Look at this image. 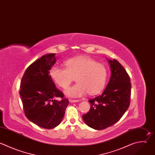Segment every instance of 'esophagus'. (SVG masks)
Returning a JSON list of instances; mask_svg holds the SVG:
<instances>
[{
    "mask_svg": "<svg viewBox=\"0 0 155 155\" xmlns=\"http://www.w3.org/2000/svg\"><path fill=\"white\" fill-rule=\"evenodd\" d=\"M69 102H71V103H75V102L78 101V100H72V99H69Z\"/></svg>",
    "mask_w": 155,
    "mask_h": 155,
    "instance_id": "obj_1",
    "label": "esophagus"
}]
</instances>
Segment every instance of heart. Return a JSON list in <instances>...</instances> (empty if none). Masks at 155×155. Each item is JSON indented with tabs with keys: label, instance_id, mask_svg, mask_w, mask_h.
Returning a JSON list of instances; mask_svg holds the SVG:
<instances>
[{
	"label": "heart",
	"instance_id": "1",
	"mask_svg": "<svg viewBox=\"0 0 155 155\" xmlns=\"http://www.w3.org/2000/svg\"><path fill=\"white\" fill-rule=\"evenodd\" d=\"M65 66H54L49 74L52 80L63 89L67 88L75 77L77 83L65 91L67 95L79 97L87 92L96 95L105 87L108 71L104 64L97 63L89 57L80 56L68 60Z\"/></svg>",
	"mask_w": 155,
	"mask_h": 155
}]
</instances>
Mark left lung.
Listing matches in <instances>:
<instances>
[{
  "instance_id": "1",
  "label": "left lung",
  "mask_w": 155,
  "mask_h": 155,
  "mask_svg": "<svg viewBox=\"0 0 155 155\" xmlns=\"http://www.w3.org/2000/svg\"><path fill=\"white\" fill-rule=\"evenodd\" d=\"M111 75L105 91L89 100L90 110L82 116L85 124L95 130H104L119 121L130 104V78L121 64L108 60Z\"/></svg>"
}]
</instances>
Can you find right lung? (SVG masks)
Returning a JSON list of instances; mask_svg holds the SVG:
<instances>
[{"label":"right lung","mask_w":155,"mask_h":155,"mask_svg":"<svg viewBox=\"0 0 155 155\" xmlns=\"http://www.w3.org/2000/svg\"><path fill=\"white\" fill-rule=\"evenodd\" d=\"M55 62V54L43 55L27 68L20 86L19 94L25 116L45 129H52L61 123L69 104L50 75V70ZM57 97L62 100H56Z\"/></svg>","instance_id":"right-lung-1"}]
</instances>
